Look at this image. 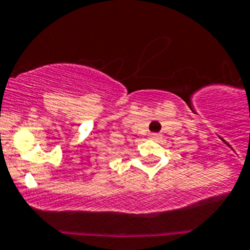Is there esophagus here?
<instances>
[{"mask_svg":"<svg viewBox=\"0 0 250 250\" xmlns=\"http://www.w3.org/2000/svg\"><path fill=\"white\" fill-rule=\"evenodd\" d=\"M161 137L160 133H150V139H153V140H158Z\"/></svg>","mask_w":250,"mask_h":250,"instance_id":"34e87169","label":"esophagus"}]
</instances>
